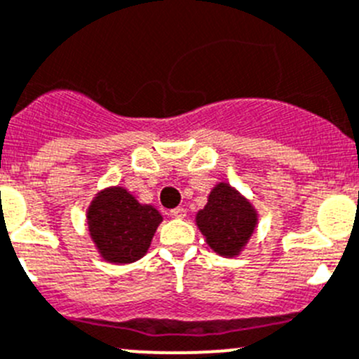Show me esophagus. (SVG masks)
I'll return each mask as SVG.
<instances>
[{"label":"esophagus","mask_w":359,"mask_h":359,"mask_svg":"<svg viewBox=\"0 0 359 359\" xmlns=\"http://www.w3.org/2000/svg\"><path fill=\"white\" fill-rule=\"evenodd\" d=\"M186 208H182V207H177V208H173V210H170V215H172V217H175V219H184L186 217Z\"/></svg>","instance_id":"1"}]
</instances>
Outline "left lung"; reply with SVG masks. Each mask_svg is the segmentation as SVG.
Returning a JSON list of instances; mask_svg holds the SVG:
<instances>
[{
  "mask_svg": "<svg viewBox=\"0 0 359 359\" xmlns=\"http://www.w3.org/2000/svg\"><path fill=\"white\" fill-rule=\"evenodd\" d=\"M196 224L214 252L233 257L249 242L257 214L238 191L221 182L210 191L203 210L196 214Z\"/></svg>",
  "mask_w": 359,
  "mask_h": 359,
  "instance_id": "8db88e82",
  "label": "left lung"
}]
</instances>
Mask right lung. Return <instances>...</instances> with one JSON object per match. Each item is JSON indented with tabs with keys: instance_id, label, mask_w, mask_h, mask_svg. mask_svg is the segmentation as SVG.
I'll return each instance as SVG.
<instances>
[{
	"instance_id": "1",
	"label": "right lung",
	"mask_w": 359,
	"mask_h": 359,
	"mask_svg": "<svg viewBox=\"0 0 359 359\" xmlns=\"http://www.w3.org/2000/svg\"><path fill=\"white\" fill-rule=\"evenodd\" d=\"M163 215L152 205L138 203L124 187H109L96 194L87 208L89 235L105 261L116 264L140 259Z\"/></svg>"
}]
</instances>
